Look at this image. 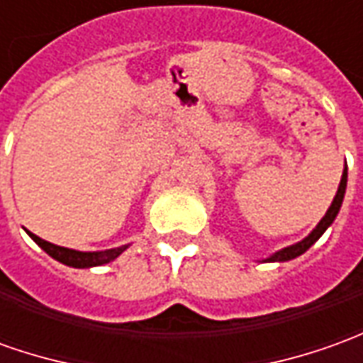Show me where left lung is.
<instances>
[{
    "label": "left lung",
    "mask_w": 363,
    "mask_h": 363,
    "mask_svg": "<svg viewBox=\"0 0 363 363\" xmlns=\"http://www.w3.org/2000/svg\"><path fill=\"white\" fill-rule=\"evenodd\" d=\"M346 184H347V167H344V172H342V181H340V186H337L336 196H334V201H332V204H330V208L326 211V214L322 216V220L316 224V228L308 234L306 238H302L300 242L290 244V246H286V248H282V250L270 254V256H268V258H264L262 262H288V260H292V258H296V256L304 254L306 250H308L312 244L316 242L318 238H320V236H322V234L326 233L328 228L332 226V223L336 220L337 213H340V206H342V202H344Z\"/></svg>",
    "instance_id": "obj_1"
}]
</instances>
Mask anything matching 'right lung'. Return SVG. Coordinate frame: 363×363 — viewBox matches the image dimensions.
Returning <instances> with one entry per match:
<instances>
[{"instance_id":"right-lung-1","label":"right lung","mask_w":363,"mask_h":363,"mask_svg":"<svg viewBox=\"0 0 363 363\" xmlns=\"http://www.w3.org/2000/svg\"><path fill=\"white\" fill-rule=\"evenodd\" d=\"M27 234L35 240L43 250H45L51 258H55L57 262L65 266H71V268H93V266H103L113 262L117 256L125 252L129 248V244L125 246H119V248H109V250H97V252H81V250H73V248H65V246H57V244H51L39 238L33 233Z\"/></svg>"}]
</instances>
